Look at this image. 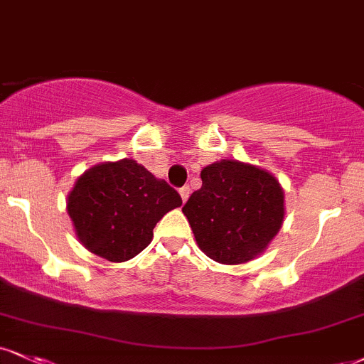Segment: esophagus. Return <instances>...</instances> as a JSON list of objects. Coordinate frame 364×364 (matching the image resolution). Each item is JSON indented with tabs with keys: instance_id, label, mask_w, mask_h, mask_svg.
<instances>
[{
	"instance_id": "34e87169",
	"label": "esophagus",
	"mask_w": 364,
	"mask_h": 364,
	"mask_svg": "<svg viewBox=\"0 0 364 364\" xmlns=\"http://www.w3.org/2000/svg\"><path fill=\"white\" fill-rule=\"evenodd\" d=\"M179 195H181V200L186 201L190 198V186H183L181 190H179Z\"/></svg>"
}]
</instances>
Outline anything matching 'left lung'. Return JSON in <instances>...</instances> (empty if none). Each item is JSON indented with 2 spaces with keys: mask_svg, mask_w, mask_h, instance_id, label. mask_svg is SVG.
Wrapping results in <instances>:
<instances>
[{
  "mask_svg": "<svg viewBox=\"0 0 364 364\" xmlns=\"http://www.w3.org/2000/svg\"><path fill=\"white\" fill-rule=\"evenodd\" d=\"M183 207L196 244L220 264H244L268 249L284 218V191L269 171L222 159L205 166Z\"/></svg>",
  "mask_w": 364,
  "mask_h": 364,
  "instance_id": "1",
  "label": "left lung"
}]
</instances>
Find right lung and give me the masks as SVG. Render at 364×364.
<instances>
[{
  "instance_id": "obj_1",
  "label": "right lung",
  "mask_w": 364,
  "mask_h": 364,
  "mask_svg": "<svg viewBox=\"0 0 364 364\" xmlns=\"http://www.w3.org/2000/svg\"><path fill=\"white\" fill-rule=\"evenodd\" d=\"M181 196L134 159L95 164L74 183L68 213L87 251L112 262L132 259L152 240L157 222Z\"/></svg>"
}]
</instances>
